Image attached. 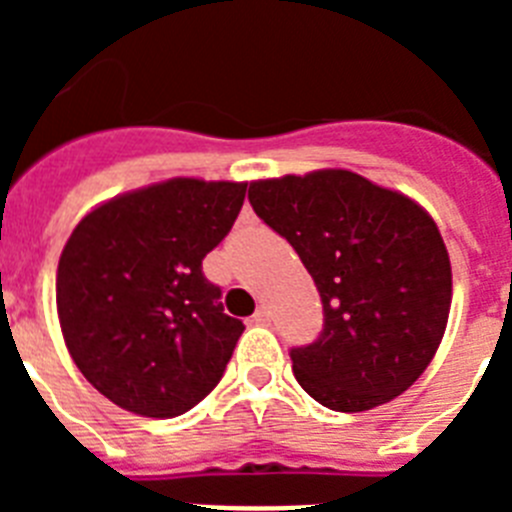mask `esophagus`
Instances as JSON below:
<instances>
[{
    "mask_svg": "<svg viewBox=\"0 0 512 512\" xmlns=\"http://www.w3.org/2000/svg\"><path fill=\"white\" fill-rule=\"evenodd\" d=\"M253 323L256 325H269L271 323V312L266 307H259V310L253 312Z\"/></svg>",
    "mask_w": 512,
    "mask_h": 512,
    "instance_id": "esophagus-1",
    "label": "esophagus"
}]
</instances>
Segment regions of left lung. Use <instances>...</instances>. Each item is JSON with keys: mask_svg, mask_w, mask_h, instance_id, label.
Listing matches in <instances>:
<instances>
[{"mask_svg": "<svg viewBox=\"0 0 512 512\" xmlns=\"http://www.w3.org/2000/svg\"><path fill=\"white\" fill-rule=\"evenodd\" d=\"M248 202L295 248L323 302L320 336L289 351L302 390L338 413L402 395L449 320V251L433 217L346 169L253 182Z\"/></svg>", "mask_w": 512, "mask_h": 512, "instance_id": "obj_1", "label": "left lung"}]
</instances>
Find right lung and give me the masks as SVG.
<instances>
[{"instance_id":"obj_1","label":"right lung","mask_w":512,"mask_h":512,"mask_svg":"<svg viewBox=\"0 0 512 512\" xmlns=\"http://www.w3.org/2000/svg\"><path fill=\"white\" fill-rule=\"evenodd\" d=\"M246 184L169 179L89 212L58 261L56 305L79 372L120 408L176 418L223 377L246 325L223 312L202 259Z\"/></svg>"}]
</instances>
